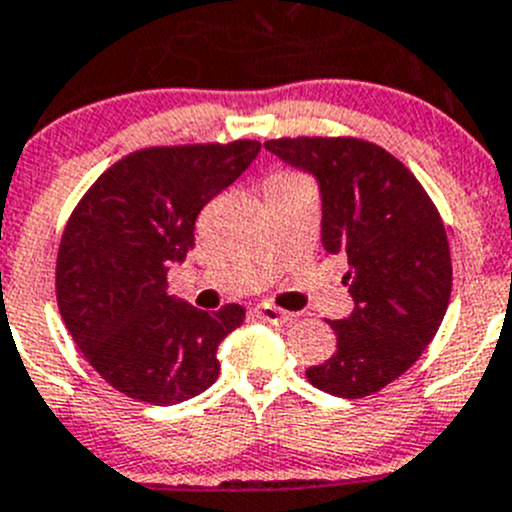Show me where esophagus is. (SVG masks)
<instances>
[{
	"mask_svg": "<svg viewBox=\"0 0 512 512\" xmlns=\"http://www.w3.org/2000/svg\"><path fill=\"white\" fill-rule=\"evenodd\" d=\"M255 313L267 323H293L295 321V313H290V310H283V308H278V305H270V303H260L255 308Z\"/></svg>",
	"mask_w": 512,
	"mask_h": 512,
	"instance_id": "1",
	"label": "esophagus"
}]
</instances>
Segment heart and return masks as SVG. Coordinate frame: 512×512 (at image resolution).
Here are the masks:
<instances>
[{
  "instance_id": "heart-1",
  "label": "heart",
  "mask_w": 512,
  "mask_h": 512,
  "mask_svg": "<svg viewBox=\"0 0 512 512\" xmlns=\"http://www.w3.org/2000/svg\"><path fill=\"white\" fill-rule=\"evenodd\" d=\"M278 176H288V174H278Z\"/></svg>"
}]
</instances>
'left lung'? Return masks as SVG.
Wrapping results in <instances>:
<instances>
[{
    "mask_svg": "<svg viewBox=\"0 0 512 512\" xmlns=\"http://www.w3.org/2000/svg\"><path fill=\"white\" fill-rule=\"evenodd\" d=\"M265 148L318 179L323 247L346 255L343 283L356 303L348 318L328 321L336 351L305 376L343 399L376 394L422 356L450 305L442 217L417 176L364 138H272Z\"/></svg>",
    "mask_w": 512,
    "mask_h": 512,
    "instance_id": "left-lung-1",
    "label": "left lung"
}]
</instances>
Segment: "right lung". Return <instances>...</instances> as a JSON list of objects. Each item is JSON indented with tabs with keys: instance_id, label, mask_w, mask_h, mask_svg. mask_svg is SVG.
<instances>
[{
	"instance_id": "add662e5",
	"label": "right lung",
	"mask_w": 512,
	"mask_h": 512,
	"mask_svg": "<svg viewBox=\"0 0 512 512\" xmlns=\"http://www.w3.org/2000/svg\"><path fill=\"white\" fill-rule=\"evenodd\" d=\"M260 154L257 141L151 146L85 191L62 232L55 293L85 361L121 394L171 407L217 381V346L242 326L237 303L207 313L166 293L194 224Z\"/></svg>"
}]
</instances>
